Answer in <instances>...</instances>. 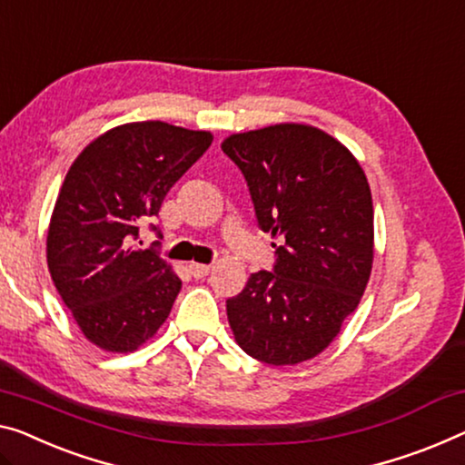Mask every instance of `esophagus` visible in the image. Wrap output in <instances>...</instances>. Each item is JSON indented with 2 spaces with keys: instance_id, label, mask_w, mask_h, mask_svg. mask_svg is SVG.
Instances as JSON below:
<instances>
[{
  "instance_id": "obj_1",
  "label": "esophagus",
  "mask_w": 465,
  "mask_h": 465,
  "mask_svg": "<svg viewBox=\"0 0 465 465\" xmlns=\"http://www.w3.org/2000/svg\"><path fill=\"white\" fill-rule=\"evenodd\" d=\"M190 273L193 277H206L211 273V265H204V262H190Z\"/></svg>"
}]
</instances>
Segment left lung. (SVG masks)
I'll return each instance as SVG.
<instances>
[{
  "instance_id": "left-lung-1",
  "label": "left lung",
  "mask_w": 465,
  "mask_h": 465,
  "mask_svg": "<svg viewBox=\"0 0 465 465\" xmlns=\"http://www.w3.org/2000/svg\"><path fill=\"white\" fill-rule=\"evenodd\" d=\"M221 148L244 173L262 232L280 238L273 272L227 301L235 342L269 365L323 352L357 309L373 265V204L361 164L325 131L277 123Z\"/></svg>"
}]
</instances>
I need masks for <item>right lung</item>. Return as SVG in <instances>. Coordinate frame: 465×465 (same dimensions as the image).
<instances>
[{"mask_svg": "<svg viewBox=\"0 0 465 465\" xmlns=\"http://www.w3.org/2000/svg\"><path fill=\"white\" fill-rule=\"evenodd\" d=\"M211 142V131L124 123L89 142L68 169L47 227V269L98 349L134 352L169 317L182 280L134 240Z\"/></svg>", "mask_w": 465, "mask_h": 465, "instance_id": "add662e5", "label": "right lung"}]
</instances>
